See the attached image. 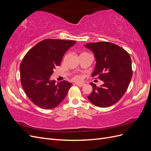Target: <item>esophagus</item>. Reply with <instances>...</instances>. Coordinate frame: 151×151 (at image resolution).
Returning <instances> with one entry per match:
<instances>
[{
    "label": "esophagus",
    "instance_id": "esophagus-1",
    "mask_svg": "<svg viewBox=\"0 0 151 151\" xmlns=\"http://www.w3.org/2000/svg\"><path fill=\"white\" fill-rule=\"evenodd\" d=\"M76 84L77 86H78L79 87H83L84 86V84H83V83H76Z\"/></svg>",
    "mask_w": 151,
    "mask_h": 151
}]
</instances>
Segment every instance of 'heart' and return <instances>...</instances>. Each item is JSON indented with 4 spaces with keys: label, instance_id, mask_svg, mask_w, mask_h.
<instances>
[{
    "label": "heart",
    "instance_id": "obj_1",
    "mask_svg": "<svg viewBox=\"0 0 151 151\" xmlns=\"http://www.w3.org/2000/svg\"><path fill=\"white\" fill-rule=\"evenodd\" d=\"M73 79H74V80L75 81H81L82 77L81 76L79 75H76V76H74V77H73Z\"/></svg>",
    "mask_w": 151,
    "mask_h": 151
}]
</instances>
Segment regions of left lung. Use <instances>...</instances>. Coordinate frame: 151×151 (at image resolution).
Instances as JSON below:
<instances>
[{
	"label": "left lung",
	"mask_w": 151,
	"mask_h": 151,
	"mask_svg": "<svg viewBox=\"0 0 151 151\" xmlns=\"http://www.w3.org/2000/svg\"><path fill=\"white\" fill-rule=\"evenodd\" d=\"M92 51L96 58L92 77L97 76L103 84L97 87L90 83L93 91L88 98L98 107H108L122 98L132 77L131 58L126 50L109 42L89 43L84 45Z\"/></svg>",
	"instance_id": "1"
}]
</instances>
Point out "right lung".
<instances>
[{"label":"right lung","instance_id":"add662e5","mask_svg":"<svg viewBox=\"0 0 151 151\" xmlns=\"http://www.w3.org/2000/svg\"><path fill=\"white\" fill-rule=\"evenodd\" d=\"M74 40L46 39L31 48L20 65L21 83L26 94L36 106L52 109L60 104L72 86L67 81L50 80L64 53L76 44Z\"/></svg>","mask_w":151,"mask_h":151}]
</instances>
